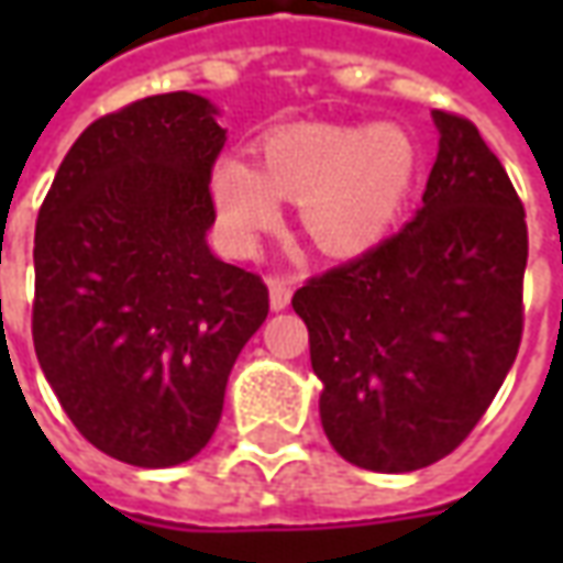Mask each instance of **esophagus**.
Wrapping results in <instances>:
<instances>
[{
    "instance_id": "1",
    "label": "esophagus",
    "mask_w": 563,
    "mask_h": 563,
    "mask_svg": "<svg viewBox=\"0 0 563 563\" xmlns=\"http://www.w3.org/2000/svg\"><path fill=\"white\" fill-rule=\"evenodd\" d=\"M268 289H271V310H286L289 301H292V289H295L292 277H271Z\"/></svg>"
}]
</instances>
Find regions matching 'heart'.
Returning a JSON list of instances; mask_svg holds the SVG:
<instances>
[{
    "label": "heart",
    "mask_w": 563,
    "mask_h": 563,
    "mask_svg": "<svg viewBox=\"0 0 563 563\" xmlns=\"http://www.w3.org/2000/svg\"><path fill=\"white\" fill-rule=\"evenodd\" d=\"M416 165V144L398 126H289L258 144L253 172L220 162L210 189L238 250H253L277 222L274 198H289L319 253L358 256L398 220Z\"/></svg>",
    "instance_id": "1"
}]
</instances>
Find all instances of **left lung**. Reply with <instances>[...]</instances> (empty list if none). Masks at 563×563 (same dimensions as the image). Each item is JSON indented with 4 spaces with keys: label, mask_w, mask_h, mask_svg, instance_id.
Wrapping results in <instances>:
<instances>
[{
    "label": "left lung",
    "mask_w": 563,
    "mask_h": 563,
    "mask_svg": "<svg viewBox=\"0 0 563 563\" xmlns=\"http://www.w3.org/2000/svg\"><path fill=\"white\" fill-rule=\"evenodd\" d=\"M422 208L292 295L338 455L377 473L446 459L495 401L525 325V208L467 117L434 111Z\"/></svg>",
    "instance_id": "obj_1"
}]
</instances>
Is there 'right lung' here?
<instances>
[{
	"mask_svg": "<svg viewBox=\"0 0 563 563\" xmlns=\"http://www.w3.org/2000/svg\"><path fill=\"white\" fill-rule=\"evenodd\" d=\"M217 108L162 92L80 132L35 222L32 343L80 434L135 467L184 464L268 317V286L210 253Z\"/></svg>",
	"mask_w": 563,
	"mask_h": 563,
	"instance_id": "obj_1",
	"label": "right lung"
}]
</instances>
